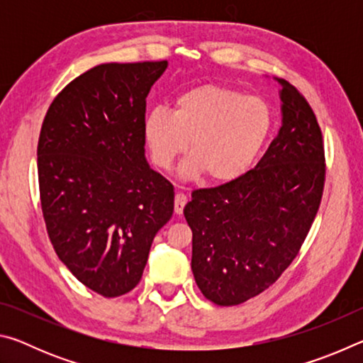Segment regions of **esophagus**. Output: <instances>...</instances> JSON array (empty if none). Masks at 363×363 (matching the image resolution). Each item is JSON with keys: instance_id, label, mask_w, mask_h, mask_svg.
Segmentation results:
<instances>
[{"instance_id": "34e87169", "label": "esophagus", "mask_w": 363, "mask_h": 363, "mask_svg": "<svg viewBox=\"0 0 363 363\" xmlns=\"http://www.w3.org/2000/svg\"><path fill=\"white\" fill-rule=\"evenodd\" d=\"M186 203H187V195L182 194V192H177L176 196H174V213L182 214Z\"/></svg>"}]
</instances>
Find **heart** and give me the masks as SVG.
<instances>
[{
    "label": "heart",
    "mask_w": 363,
    "mask_h": 363,
    "mask_svg": "<svg viewBox=\"0 0 363 363\" xmlns=\"http://www.w3.org/2000/svg\"><path fill=\"white\" fill-rule=\"evenodd\" d=\"M270 130V112L259 97L219 84H201L176 97L171 113L155 108L144 120L152 163L168 171L187 150L184 179L206 173L213 182L240 177L253 164Z\"/></svg>",
    "instance_id": "obj_1"
}]
</instances>
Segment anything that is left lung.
I'll use <instances>...</instances> for the list:
<instances>
[{
    "instance_id": "obj_1",
    "label": "left lung",
    "mask_w": 363,
    "mask_h": 363,
    "mask_svg": "<svg viewBox=\"0 0 363 363\" xmlns=\"http://www.w3.org/2000/svg\"><path fill=\"white\" fill-rule=\"evenodd\" d=\"M280 83L281 126L253 169L199 189L184 208L192 272L206 299L237 306L275 284L318 211L325 181L322 131L299 91Z\"/></svg>"
}]
</instances>
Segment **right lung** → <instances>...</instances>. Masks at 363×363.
<instances>
[{
    "instance_id": "add662e5",
    "label": "right lung",
    "mask_w": 363,
    "mask_h": 363,
    "mask_svg": "<svg viewBox=\"0 0 363 363\" xmlns=\"http://www.w3.org/2000/svg\"><path fill=\"white\" fill-rule=\"evenodd\" d=\"M168 62L101 64L56 96L38 140V182L59 259L106 298L143 277L174 187L145 160V99Z\"/></svg>"
}]
</instances>
